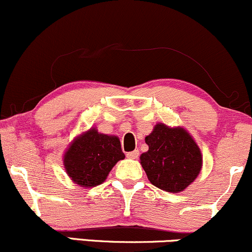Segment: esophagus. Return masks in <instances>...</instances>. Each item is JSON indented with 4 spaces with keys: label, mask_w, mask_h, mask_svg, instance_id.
<instances>
[{
    "label": "esophagus",
    "mask_w": 252,
    "mask_h": 252,
    "mask_svg": "<svg viewBox=\"0 0 252 252\" xmlns=\"http://www.w3.org/2000/svg\"><path fill=\"white\" fill-rule=\"evenodd\" d=\"M126 157H127V158H129V159H137L139 157V151L134 150V151H132V152L126 153Z\"/></svg>",
    "instance_id": "obj_1"
}]
</instances>
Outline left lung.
Masks as SVG:
<instances>
[{"instance_id": "left-lung-1", "label": "left lung", "mask_w": 252, "mask_h": 252, "mask_svg": "<svg viewBox=\"0 0 252 252\" xmlns=\"http://www.w3.org/2000/svg\"><path fill=\"white\" fill-rule=\"evenodd\" d=\"M145 143L149 151L140 156L141 166L157 188L177 193L197 178L202 168V153L184 128L158 124Z\"/></svg>"}]
</instances>
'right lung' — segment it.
<instances>
[{
	"label": "right lung",
	"mask_w": 252,
	"mask_h": 252,
	"mask_svg": "<svg viewBox=\"0 0 252 252\" xmlns=\"http://www.w3.org/2000/svg\"><path fill=\"white\" fill-rule=\"evenodd\" d=\"M124 158L119 139L91 128L73 141L64 155L63 164L74 183L92 188L105 182L109 171Z\"/></svg>",
	"instance_id": "add662e5"
}]
</instances>
